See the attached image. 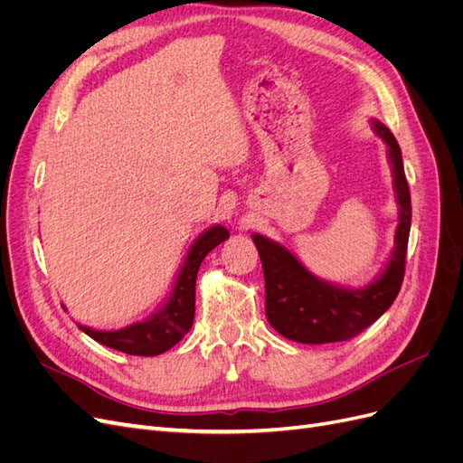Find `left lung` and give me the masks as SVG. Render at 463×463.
I'll return each mask as SVG.
<instances>
[{
	"label": "left lung",
	"instance_id": "left-lung-1",
	"mask_svg": "<svg viewBox=\"0 0 463 463\" xmlns=\"http://www.w3.org/2000/svg\"><path fill=\"white\" fill-rule=\"evenodd\" d=\"M371 125L386 145L400 213L394 249L383 272L369 286L354 289L330 284L307 270L284 245L253 233L264 272L266 318L288 340L330 344L354 338L390 309L402 288L411 228L410 187L394 135L378 119H371Z\"/></svg>",
	"mask_w": 463,
	"mask_h": 463
}]
</instances>
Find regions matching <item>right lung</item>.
I'll list each match as a JSON object with an SVG mask.
<instances>
[{"label":"right lung","mask_w":463,"mask_h":463,"mask_svg":"<svg viewBox=\"0 0 463 463\" xmlns=\"http://www.w3.org/2000/svg\"><path fill=\"white\" fill-rule=\"evenodd\" d=\"M230 232L223 226H210L204 230L181 264L170 298L164 301L160 309L141 322L119 328V330H94L79 325L92 340L106 347L129 355L152 357L160 355L174 347L191 330L194 318V286L197 272L204 257L222 241H226Z\"/></svg>","instance_id":"right-lung-1"}]
</instances>
